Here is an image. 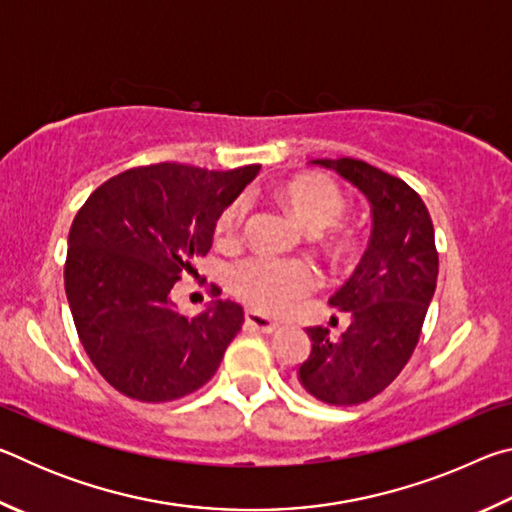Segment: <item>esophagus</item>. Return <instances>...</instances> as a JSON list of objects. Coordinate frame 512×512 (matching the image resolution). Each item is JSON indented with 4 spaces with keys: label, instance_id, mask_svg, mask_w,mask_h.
I'll use <instances>...</instances> for the list:
<instances>
[{
    "label": "esophagus",
    "instance_id": "1",
    "mask_svg": "<svg viewBox=\"0 0 512 512\" xmlns=\"http://www.w3.org/2000/svg\"><path fill=\"white\" fill-rule=\"evenodd\" d=\"M246 325L257 329V332H262V334H275L277 329H280V325H277L275 320L257 314V311H246Z\"/></svg>",
    "mask_w": 512,
    "mask_h": 512
}]
</instances>
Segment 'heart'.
<instances>
[{
    "label": "heart",
    "mask_w": 512,
    "mask_h": 512,
    "mask_svg": "<svg viewBox=\"0 0 512 512\" xmlns=\"http://www.w3.org/2000/svg\"><path fill=\"white\" fill-rule=\"evenodd\" d=\"M284 201L311 232L332 228L345 214V196L332 180L323 176H302L284 187ZM248 214L246 198H237L221 212L214 225V239L221 246H235L241 239ZM232 291L250 307L282 311L316 287L314 268L293 259L255 257L232 271Z\"/></svg>",
    "instance_id": "heart-1"
}]
</instances>
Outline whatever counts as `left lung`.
<instances>
[{
	"label": "left lung",
	"mask_w": 512,
	"mask_h": 512,
	"mask_svg": "<svg viewBox=\"0 0 512 512\" xmlns=\"http://www.w3.org/2000/svg\"><path fill=\"white\" fill-rule=\"evenodd\" d=\"M311 164L352 183L372 212L366 253L329 298V305L348 311L350 327L341 339L309 327L311 352L298 370L302 388L316 400L354 406L384 391L411 359L436 291L438 250L427 205L404 180L354 158Z\"/></svg>",
	"instance_id": "obj_1"
}]
</instances>
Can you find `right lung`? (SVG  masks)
Masks as SVG:
<instances>
[{
	"instance_id": "add662e5",
	"label": "right lung",
	"mask_w": 512,
	"mask_h": 512,
	"mask_svg": "<svg viewBox=\"0 0 512 512\" xmlns=\"http://www.w3.org/2000/svg\"><path fill=\"white\" fill-rule=\"evenodd\" d=\"M259 164L207 171L160 162L94 189L69 230L65 293L94 368L119 393L171 402L214 377L244 309L216 300L185 316L171 302L180 277L210 253L221 212ZM216 291V289H214Z\"/></svg>"
}]
</instances>
